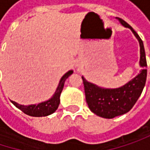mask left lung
<instances>
[{
	"label": "left lung",
	"instance_id": "left-lung-1",
	"mask_svg": "<svg viewBox=\"0 0 150 150\" xmlns=\"http://www.w3.org/2000/svg\"><path fill=\"white\" fill-rule=\"evenodd\" d=\"M120 23L129 28L140 44V66L142 69L140 73L127 82L116 88H105L88 81L81 76L84 85L86 102L89 109L98 116L111 119L128 113L140 97L147 79V62L143 42L138 34L122 19L116 17Z\"/></svg>",
	"mask_w": 150,
	"mask_h": 150
}]
</instances>
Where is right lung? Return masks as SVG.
<instances>
[{"label": "right lung", "mask_w": 150, "mask_h": 150, "mask_svg": "<svg viewBox=\"0 0 150 150\" xmlns=\"http://www.w3.org/2000/svg\"><path fill=\"white\" fill-rule=\"evenodd\" d=\"M72 74H73V70H69L65 75H62V77L61 78V80L59 81V84L57 86V88H56L54 94L47 101L40 103L38 104L31 105H21L14 101H11V102L16 108L21 109L23 113H25L28 115L35 116V117H42V116L49 115L53 114L58 108V106L60 104L61 93L63 89L65 81Z\"/></svg>", "instance_id": "1"}]
</instances>
